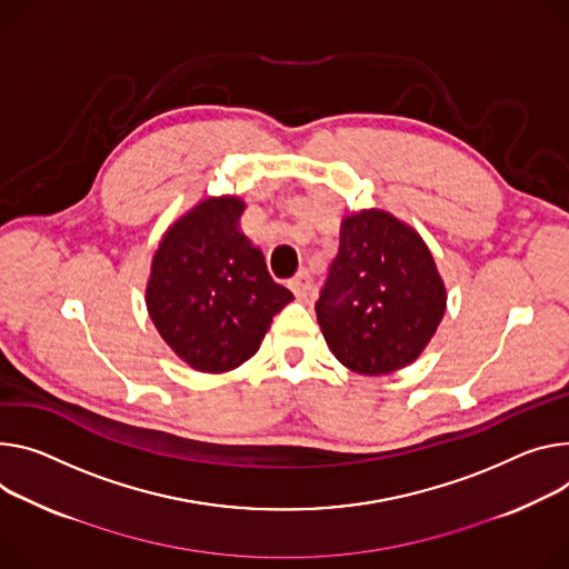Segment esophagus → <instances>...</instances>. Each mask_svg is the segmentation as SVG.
<instances>
[{
    "label": "esophagus",
    "instance_id": "esophagus-1",
    "mask_svg": "<svg viewBox=\"0 0 569 569\" xmlns=\"http://www.w3.org/2000/svg\"><path fill=\"white\" fill-rule=\"evenodd\" d=\"M288 286H290V290L295 292L297 299H306L308 295H311V290H313V279L308 277V272H299L297 277H292L288 281Z\"/></svg>",
    "mask_w": 569,
    "mask_h": 569
}]
</instances>
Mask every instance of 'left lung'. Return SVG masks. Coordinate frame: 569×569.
<instances>
[{"label": "left lung", "mask_w": 569, "mask_h": 569, "mask_svg": "<svg viewBox=\"0 0 569 569\" xmlns=\"http://www.w3.org/2000/svg\"><path fill=\"white\" fill-rule=\"evenodd\" d=\"M445 306V283L416 229L379 209L342 220L316 313L345 368L379 377L410 366L433 338Z\"/></svg>", "instance_id": "obj_1"}]
</instances>
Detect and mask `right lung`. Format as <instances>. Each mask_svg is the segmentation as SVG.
Instances as JSON below:
<instances>
[{
  "instance_id": "obj_1",
  "label": "right lung",
  "mask_w": 569,
  "mask_h": 569,
  "mask_svg": "<svg viewBox=\"0 0 569 569\" xmlns=\"http://www.w3.org/2000/svg\"><path fill=\"white\" fill-rule=\"evenodd\" d=\"M238 197L199 201L163 236L151 261L147 311L170 349L199 372H229L261 347L292 299L261 249L238 231Z\"/></svg>"
}]
</instances>
